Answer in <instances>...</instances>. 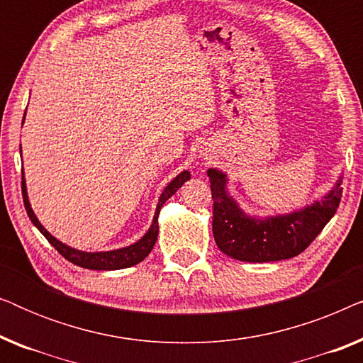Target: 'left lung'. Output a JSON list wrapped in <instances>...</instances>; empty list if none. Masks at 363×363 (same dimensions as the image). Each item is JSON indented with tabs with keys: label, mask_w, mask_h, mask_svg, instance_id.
Segmentation results:
<instances>
[{
	"label": "left lung",
	"mask_w": 363,
	"mask_h": 363,
	"mask_svg": "<svg viewBox=\"0 0 363 363\" xmlns=\"http://www.w3.org/2000/svg\"><path fill=\"white\" fill-rule=\"evenodd\" d=\"M213 198V236L233 259L269 262L301 255L335 215L342 198V178L311 206L266 220L246 215L226 191L228 178L216 168L208 170Z\"/></svg>",
	"instance_id": "8db88e82"
}]
</instances>
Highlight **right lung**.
<instances>
[{
    "instance_id": "1",
    "label": "right lung",
    "mask_w": 363,
    "mask_h": 363,
    "mask_svg": "<svg viewBox=\"0 0 363 363\" xmlns=\"http://www.w3.org/2000/svg\"><path fill=\"white\" fill-rule=\"evenodd\" d=\"M26 116V113H24ZM24 122V121H23ZM23 175V182H21V190H23V201H24V208H26V213L29 216V220L33 221V225L38 228L39 231L43 233L44 238L51 242V245L56 247L57 252L61 256L66 257L67 261H71L72 264L86 267V269H96V271H112V269H125V267L135 266L138 262L145 259L148 256V252L153 250L155 246L157 236H158V213H160V208L163 206L168 198H170L173 193H177L178 188H180L183 183L186 180H190V172H182L180 175L168 183L165 186V190L160 195V200H158L157 205V211L155 216H153L152 226L145 235H143L140 240L133 245L127 246V247H121V250H113V251H102V252H86V251H79L74 250V247L64 245L59 240H56L52 235H49L46 228H44L39 220L34 215L31 205H29L28 200V191H26V182H24V173Z\"/></svg>"
}]
</instances>
